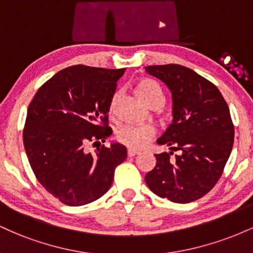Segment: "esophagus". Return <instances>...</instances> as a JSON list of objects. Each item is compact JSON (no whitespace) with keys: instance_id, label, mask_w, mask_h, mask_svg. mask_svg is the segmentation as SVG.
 <instances>
[{"instance_id":"34e87169","label":"esophagus","mask_w":253,"mask_h":253,"mask_svg":"<svg viewBox=\"0 0 253 253\" xmlns=\"http://www.w3.org/2000/svg\"><path fill=\"white\" fill-rule=\"evenodd\" d=\"M139 155V152L138 151H135V150H128L127 151V156L129 157V158H132V157H135V156H138Z\"/></svg>"}]
</instances>
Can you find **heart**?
I'll return each instance as SVG.
<instances>
[{
    "label": "heart",
    "instance_id": "1",
    "mask_svg": "<svg viewBox=\"0 0 253 253\" xmlns=\"http://www.w3.org/2000/svg\"><path fill=\"white\" fill-rule=\"evenodd\" d=\"M135 92L140 100H143L146 104H150L156 100H163V92H162L159 84L153 80L145 78L136 84ZM114 100L110 102L109 109H113ZM156 134V129L149 125H125L117 130L118 143L130 150H140L147 145V143Z\"/></svg>",
    "mask_w": 253,
    "mask_h": 253
}]
</instances>
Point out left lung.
<instances>
[{
  "label": "left lung",
  "mask_w": 253,
  "mask_h": 253,
  "mask_svg": "<svg viewBox=\"0 0 253 253\" xmlns=\"http://www.w3.org/2000/svg\"><path fill=\"white\" fill-rule=\"evenodd\" d=\"M146 72L171 90L173 121L158 144L171 152L155 155L145 176L157 196L176 203L201 199L221 177L234 141V125L221 92L211 81L178 64L151 65ZM172 150L180 153L170 158Z\"/></svg>",
  "instance_id": "obj_1"
}]
</instances>
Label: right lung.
<instances>
[{
    "label": "right lung",
    "mask_w": 253,
    "mask_h": 253,
    "mask_svg": "<svg viewBox=\"0 0 253 253\" xmlns=\"http://www.w3.org/2000/svg\"><path fill=\"white\" fill-rule=\"evenodd\" d=\"M126 69L74 65L57 72L38 89L27 110L24 146L40 184L66 206H83L110 188L126 147L102 145L96 155L88 143L101 144L112 134L110 102Z\"/></svg>",
    "instance_id": "add662e5"
}]
</instances>
